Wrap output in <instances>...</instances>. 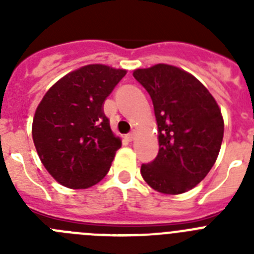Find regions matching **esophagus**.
<instances>
[{
	"instance_id": "34e87169",
	"label": "esophagus",
	"mask_w": 254,
	"mask_h": 254,
	"mask_svg": "<svg viewBox=\"0 0 254 254\" xmlns=\"http://www.w3.org/2000/svg\"><path fill=\"white\" fill-rule=\"evenodd\" d=\"M126 138H127V141H133L134 138H136V132H131V133H128L127 136H126Z\"/></svg>"
}]
</instances>
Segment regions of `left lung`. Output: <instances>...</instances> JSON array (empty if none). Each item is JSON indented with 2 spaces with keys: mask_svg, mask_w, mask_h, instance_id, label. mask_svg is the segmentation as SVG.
<instances>
[{
  "mask_svg": "<svg viewBox=\"0 0 254 254\" xmlns=\"http://www.w3.org/2000/svg\"><path fill=\"white\" fill-rule=\"evenodd\" d=\"M133 77L150 94L159 154L141 176L163 194H181L202 181L219 156L224 120L215 98L192 73L172 64L137 68Z\"/></svg>",
  "mask_w": 254,
  "mask_h": 254,
  "instance_id": "1",
  "label": "left lung"
}]
</instances>
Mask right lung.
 <instances>
[{"mask_svg":"<svg viewBox=\"0 0 254 254\" xmlns=\"http://www.w3.org/2000/svg\"><path fill=\"white\" fill-rule=\"evenodd\" d=\"M127 71L86 64L49 87L37 107L31 134L40 161L60 185L86 190L109 172L122 141L103 103Z\"/></svg>","mask_w":254,"mask_h":254,"instance_id":"obj_1","label":"right lung"}]
</instances>
